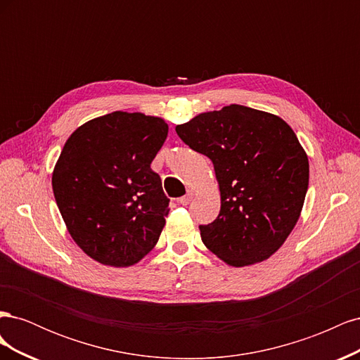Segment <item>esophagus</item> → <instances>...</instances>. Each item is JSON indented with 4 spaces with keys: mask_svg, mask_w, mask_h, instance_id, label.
Here are the masks:
<instances>
[{
    "mask_svg": "<svg viewBox=\"0 0 360 360\" xmlns=\"http://www.w3.org/2000/svg\"><path fill=\"white\" fill-rule=\"evenodd\" d=\"M192 198H193V192H192V191H188V193L184 195V197L179 198V202L183 204V205H186V204H189V202L192 201Z\"/></svg>",
    "mask_w": 360,
    "mask_h": 360,
    "instance_id": "34e87169",
    "label": "esophagus"
}]
</instances>
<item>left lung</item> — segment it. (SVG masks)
I'll return each instance as SVG.
<instances>
[{
  "label": "left lung",
  "instance_id": "left-lung-1",
  "mask_svg": "<svg viewBox=\"0 0 360 360\" xmlns=\"http://www.w3.org/2000/svg\"><path fill=\"white\" fill-rule=\"evenodd\" d=\"M176 132L213 162L219 183L221 212L200 225L207 249L234 267L274 255L299 221L309 183L308 156L292 129L278 115L230 105Z\"/></svg>",
  "mask_w": 360,
  "mask_h": 360
}]
</instances>
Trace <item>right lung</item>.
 <instances>
[{"instance_id": "add662e5", "label": "right lung", "mask_w": 360, "mask_h": 360, "mask_svg": "<svg viewBox=\"0 0 360 360\" xmlns=\"http://www.w3.org/2000/svg\"><path fill=\"white\" fill-rule=\"evenodd\" d=\"M167 135L159 117L115 111L79 126L64 144L53 197L76 245L101 264L134 266L158 243L169 200L150 165Z\"/></svg>"}]
</instances>
